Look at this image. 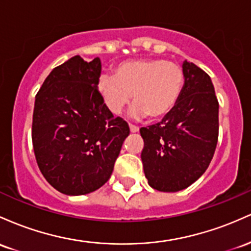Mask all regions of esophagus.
<instances>
[{"label":"esophagus","mask_w":251,"mask_h":251,"mask_svg":"<svg viewBox=\"0 0 251 251\" xmlns=\"http://www.w3.org/2000/svg\"><path fill=\"white\" fill-rule=\"evenodd\" d=\"M129 128H130L131 133H137V131L140 130L139 126H134V125H129Z\"/></svg>","instance_id":"obj_1"}]
</instances>
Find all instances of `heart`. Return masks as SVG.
Masks as SVG:
<instances>
[{"mask_svg":"<svg viewBox=\"0 0 251 251\" xmlns=\"http://www.w3.org/2000/svg\"><path fill=\"white\" fill-rule=\"evenodd\" d=\"M184 80L179 64L165 59H134L118 64L115 75L102 73L97 89L114 115H120L134 98L131 116L159 118L178 103Z\"/></svg>","mask_w":251,"mask_h":251,"instance_id":"obj_1","label":"heart"}]
</instances>
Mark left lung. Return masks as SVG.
<instances>
[{
    "mask_svg": "<svg viewBox=\"0 0 251 251\" xmlns=\"http://www.w3.org/2000/svg\"><path fill=\"white\" fill-rule=\"evenodd\" d=\"M184 88L178 103L161 122L141 128V153L149 186L178 192L192 185L209 167L218 140V100L212 80L185 60Z\"/></svg>",
    "mask_w": 251,
    "mask_h": 251,
    "instance_id": "1",
    "label": "left lung"
}]
</instances>
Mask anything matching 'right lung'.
<instances>
[{"instance_id":"1","label":"right lung","mask_w":251,"mask_h":251,"mask_svg":"<svg viewBox=\"0 0 251 251\" xmlns=\"http://www.w3.org/2000/svg\"><path fill=\"white\" fill-rule=\"evenodd\" d=\"M100 58L75 55L47 75L35 97L32 141L42 176L59 192L83 196L114 170L129 126L114 117L97 89Z\"/></svg>"}]
</instances>
